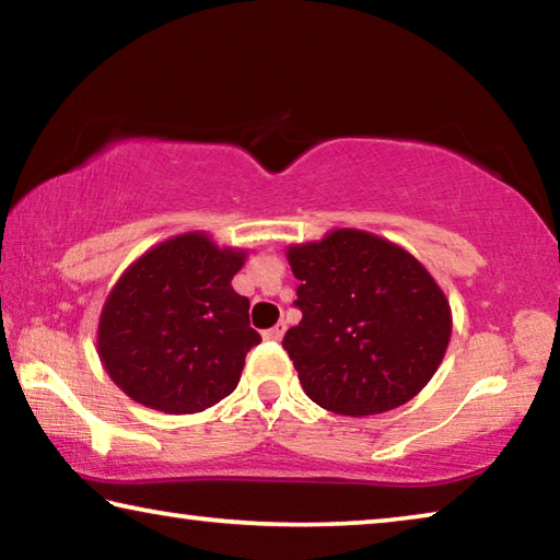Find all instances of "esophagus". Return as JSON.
Segmentation results:
<instances>
[{
	"label": "esophagus",
	"instance_id": "esophagus-1",
	"mask_svg": "<svg viewBox=\"0 0 560 560\" xmlns=\"http://www.w3.org/2000/svg\"><path fill=\"white\" fill-rule=\"evenodd\" d=\"M283 334H287V324H283V320H279V324L273 326V328L264 330V338H267V340H281Z\"/></svg>",
	"mask_w": 560,
	"mask_h": 560
}]
</instances>
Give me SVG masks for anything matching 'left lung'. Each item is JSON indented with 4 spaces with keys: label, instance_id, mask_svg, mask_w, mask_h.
I'll list each match as a JSON object with an SVG mask.
<instances>
[{
    "label": "left lung",
    "instance_id": "obj_1",
    "mask_svg": "<svg viewBox=\"0 0 560 560\" xmlns=\"http://www.w3.org/2000/svg\"><path fill=\"white\" fill-rule=\"evenodd\" d=\"M301 281L283 348L311 400L346 417L390 412L438 373L452 336L432 273L385 236L330 230L287 249Z\"/></svg>",
    "mask_w": 560,
    "mask_h": 560
}]
</instances>
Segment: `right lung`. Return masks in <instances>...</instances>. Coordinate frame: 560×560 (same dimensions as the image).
<instances>
[{
    "label": "right lung",
    "instance_id": "1",
    "mask_svg": "<svg viewBox=\"0 0 560 560\" xmlns=\"http://www.w3.org/2000/svg\"><path fill=\"white\" fill-rule=\"evenodd\" d=\"M246 249L207 232L155 244L113 283L101 308L96 350L130 400L192 415L234 393L244 358L259 343L249 299L232 289Z\"/></svg>",
    "mask_w": 560,
    "mask_h": 560
}]
</instances>
